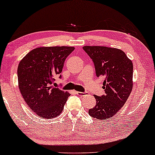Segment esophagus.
<instances>
[{
	"mask_svg": "<svg viewBox=\"0 0 155 155\" xmlns=\"http://www.w3.org/2000/svg\"><path fill=\"white\" fill-rule=\"evenodd\" d=\"M76 93L78 94V95H85V94H87V92H76Z\"/></svg>",
	"mask_w": 155,
	"mask_h": 155,
	"instance_id": "esophagus-1",
	"label": "esophagus"
}]
</instances>
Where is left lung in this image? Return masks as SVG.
Listing matches in <instances>:
<instances>
[{"label": "left lung", "mask_w": 155, "mask_h": 155, "mask_svg": "<svg viewBox=\"0 0 155 155\" xmlns=\"http://www.w3.org/2000/svg\"><path fill=\"white\" fill-rule=\"evenodd\" d=\"M94 63L96 76L103 78L104 94L94 95L96 104L89 110L91 117L106 120L122 107L132 89L133 65L123 51L104 46H84Z\"/></svg>", "instance_id": "1"}]
</instances>
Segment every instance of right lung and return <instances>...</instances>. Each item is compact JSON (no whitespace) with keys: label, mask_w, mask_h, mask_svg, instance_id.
I'll list each match as a JSON object with an SVG mask.
<instances>
[{"label":"right lung","mask_w":155,"mask_h":155,"mask_svg":"<svg viewBox=\"0 0 155 155\" xmlns=\"http://www.w3.org/2000/svg\"><path fill=\"white\" fill-rule=\"evenodd\" d=\"M74 50L75 48L67 46L37 48L20 62V91L29 107L41 117L54 118L64 109L70 95L54 87V82L56 78H61L66 58Z\"/></svg>","instance_id":"1"}]
</instances>
